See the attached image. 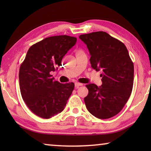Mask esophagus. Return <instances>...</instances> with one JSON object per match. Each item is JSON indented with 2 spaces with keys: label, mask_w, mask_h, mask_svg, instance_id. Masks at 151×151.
I'll use <instances>...</instances> for the list:
<instances>
[{
  "label": "esophagus",
  "mask_w": 151,
  "mask_h": 151,
  "mask_svg": "<svg viewBox=\"0 0 151 151\" xmlns=\"http://www.w3.org/2000/svg\"><path fill=\"white\" fill-rule=\"evenodd\" d=\"M75 88H78L79 87V86H83V84H81V83H75Z\"/></svg>",
  "instance_id": "esophagus-1"
}]
</instances>
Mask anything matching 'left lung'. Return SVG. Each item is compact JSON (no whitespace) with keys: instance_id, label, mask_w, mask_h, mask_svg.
Masks as SVG:
<instances>
[{"instance_id":"left-lung-1","label":"left lung","mask_w":151,"mask_h":151,"mask_svg":"<svg viewBox=\"0 0 151 151\" xmlns=\"http://www.w3.org/2000/svg\"><path fill=\"white\" fill-rule=\"evenodd\" d=\"M91 55V67L101 70L102 85L88 84L85 99L90 113L106 119L121 112L131 96L134 82V65L121 41L103 31L81 35Z\"/></svg>"}]
</instances>
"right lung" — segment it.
Masks as SVG:
<instances>
[{
	"mask_svg": "<svg viewBox=\"0 0 151 151\" xmlns=\"http://www.w3.org/2000/svg\"><path fill=\"white\" fill-rule=\"evenodd\" d=\"M76 38L53 36L32 45L19 69L20 93L27 106L36 115L50 119L62 112L75 87L73 83H60L50 72L76 44Z\"/></svg>",
	"mask_w": 151,
	"mask_h": 151,
	"instance_id": "1",
	"label": "right lung"
}]
</instances>
